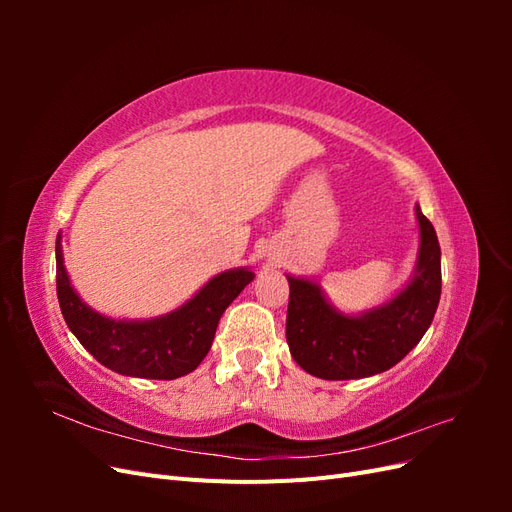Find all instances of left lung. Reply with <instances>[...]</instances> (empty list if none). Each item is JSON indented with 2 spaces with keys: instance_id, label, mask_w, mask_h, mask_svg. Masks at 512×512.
<instances>
[{
  "instance_id": "obj_1",
  "label": "left lung",
  "mask_w": 512,
  "mask_h": 512,
  "mask_svg": "<svg viewBox=\"0 0 512 512\" xmlns=\"http://www.w3.org/2000/svg\"><path fill=\"white\" fill-rule=\"evenodd\" d=\"M414 211L418 222L414 271L386 303L361 314H344L312 277L286 275L290 284L286 339L292 359L307 374L322 380L382 374L427 333L442 292L440 243L421 207L416 205Z\"/></svg>"
}]
</instances>
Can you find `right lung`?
Wrapping results in <instances>:
<instances>
[{"mask_svg": "<svg viewBox=\"0 0 512 512\" xmlns=\"http://www.w3.org/2000/svg\"><path fill=\"white\" fill-rule=\"evenodd\" d=\"M57 299L68 329L94 359L121 376L175 380L207 356L226 307L254 280L247 267L228 269L173 312L145 320L108 318L91 309L74 290L64 265L61 235L55 245Z\"/></svg>", "mask_w": 512, "mask_h": 512, "instance_id": "right-lung-1", "label": "right lung"}]
</instances>
